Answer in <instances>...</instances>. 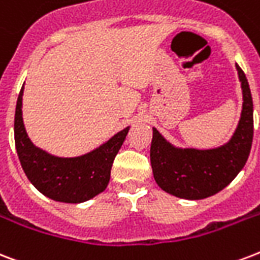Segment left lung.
I'll use <instances>...</instances> for the list:
<instances>
[{
  "label": "left lung",
  "instance_id": "1",
  "mask_svg": "<svg viewBox=\"0 0 260 260\" xmlns=\"http://www.w3.org/2000/svg\"><path fill=\"white\" fill-rule=\"evenodd\" d=\"M243 90L241 116L229 142L215 148H181L152 128L150 159L156 184L181 199H205L233 181L248 159L253 136V105L248 80L236 64Z\"/></svg>",
  "mask_w": 260,
  "mask_h": 260
}]
</instances>
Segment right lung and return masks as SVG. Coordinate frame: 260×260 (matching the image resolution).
<instances>
[{"instance_id":"add662e5","label":"right lung","mask_w":260,"mask_h":260,"mask_svg":"<svg viewBox=\"0 0 260 260\" xmlns=\"http://www.w3.org/2000/svg\"><path fill=\"white\" fill-rule=\"evenodd\" d=\"M23 92L20 90L15 113V144L21 168L38 191L55 202L83 203L106 189L117 152L125 140L126 126L92 151L72 158L49 154L37 147L23 122Z\"/></svg>"}]
</instances>
